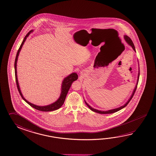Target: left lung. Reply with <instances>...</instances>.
Listing matches in <instances>:
<instances>
[{
  "label": "left lung",
  "instance_id": "8db88e82",
  "mask_svg": "<svg viewBox=\"0 0 156 156\" xmlns=\"http://www.w3.org/2000/svg\"><path fill=\"white\" fill-rule=\"evenodd\" d=\"M124 38H125V40L126 41L127 43L132 47V48H133V50H134L135 51H136L135 47L134 44H133V42H132V40H131V39L129 38V36H124ZM139 72H140V71H139ZM139 76H140V72H138L137 82V84H136V85L135 88L134 90H133V93H132V95H131V97L130 98H129V100H128V101H127V103H126L124 105H123V106H121L120 108H116V109H112V110H108V111H100V110H98L93 109V108H91V106H90V105H89L88 104H87V102L85 101V100H84V101H85V103L86 104V105H87V106H88L89 108L90 109L91 111L95 112H97V113H99V114H112V113H114V112H118V111H119V110H120L121 109H123V108H125V106H127V105L129 104V103L130 101V100L132 99V98L133 97V95H134V94H135V93L136 90V89H137V84H138V80H139Z\"/></svg>",
  "mask_w": 156,
  "mask_h": 156
}]
</instances>
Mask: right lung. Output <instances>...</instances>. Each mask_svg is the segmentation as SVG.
Returning a JSON list of instances; mask_svg holds the SVG:
<instances>
[{
	"label": "right lung",
	"instance_id": "1",
	"mask_svg": "<svg viewBox=\"0 0 156 156\" xmlns=\"http://www.w3.org/2000/svg\"><path fill=\"white\" fill-rule=\"evenodd\" d=\"M33 30H31L30 31L29 33H27V35L25 36V37H24L23 41L22 42L20 46L19 47V50H18L17 53H16V58H15V64H14V67H15V80H16V85H17V88H18V91L19 92V93L20 94L21 97L23 99V100H25L28 104H29L30 106L33 107L34 108L38 110L41 112H51V111H54L56 110L57 109H58L60 108L62 105L63 104V103L65 102V99H66V97L67 96V94L68 93V91L69 90V89L71 87V84L74 81L78 79V75L76 73H73L71 74L69 76L66 77L64 80H63V82L62 84V90H61V95L58 98V99L56 101V102L53 103V104H51L50 105H47V106H37L33 104L32 103H30L28 101H27L25 98H24L23 94L21 93L20 89V87H19V83H18V76H17V71H16V63H17V61H18V56L19 55V52L20 51L21 49L22 48L23 45L24 44L25 41L26 40L27 37H28V36L30 34L33 32Z\"/></svg>",
	"mask_w": 156,
	"mask_h": 156
}]
</instances>
